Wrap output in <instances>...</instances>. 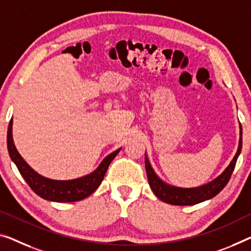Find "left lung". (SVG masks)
Segmentation results:
<instances>
[{"mask_svg":"<svg viewBox=\"0 0 251 251\" xmlns=\"http://www.w3.org/2000/svg\"><path fill=\"white\" fill-rule=\"evenodd\" d=\"M239 128H240V130H239L240 138H239L237 152L232 158V160H231L230 164L226 166L225 171H223L218 177H215L213 180H211V182L203 184L201 186L198 187H178L164 182V180L156 174V172L153 171L152 166L148 159L147 153H146L145 166L148 176V182L157 198L165 203L172 204V205H194V204L207 201V200H211L212 198H214L215 195H218L219 193L225 188L226 185L228 184L231 174H232L234 169V166H236L238 157L241 152L242 128L240 123H239Z\"/></svg>","mask_w":251,"mask_h":251,"instance_id":"left-lung-1","label":"left lung"}]
</instances>
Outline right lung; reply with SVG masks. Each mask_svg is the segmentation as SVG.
Segmentation results:
<instances>
[{
	"instance_id": "add662e5",
	"label": "right lung",
	"mask_w": 251,
	"mask_h": 251,
	"mask_svg": "<svg viewBox=\"0 0 251 251\" xmlns=\"http://www.w3.org/2000/svg\"><path fill=\"white\" fill-rule=\"evenodd\" d=\"M12 126L13 119H11L9 129H7V150H9L10 158L18 167L19 172H20L23 178L25 179V182L31 187V190L37 195L47 200V201L68 203L82 201V200L86 199L100 186L111 161L114 159V157L121 150V148H119L115 151L111 152L110 155H107L95 171L85 176L68 180L51 179L38 174L19 153L13 141Z\"/></svg>"
}]
</instances>
